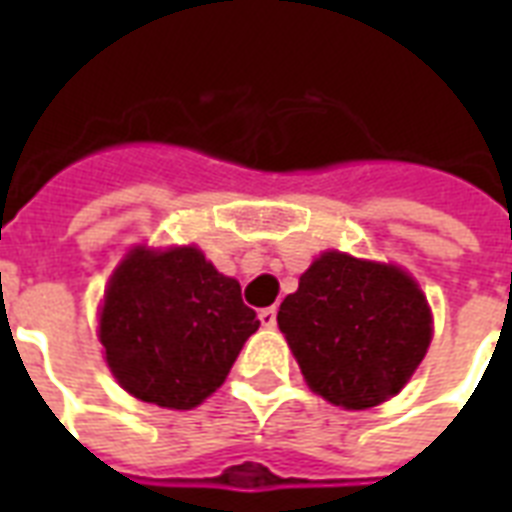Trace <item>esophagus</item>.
<instances>
[{"instance_id":"esophagus-1","label":"esophagus","mask_w":512,"mask_h":512,"mask_svg":"<svg viewBox=\"0 0 512 512\" xmlns=\"http://www.w3.org/2000/svg\"><path fill=\"white\" fill-rule=\"evenodd\" d=\"M260 324H263L265 329L276 327V308H263V311H260Z\"/></svg>"}]
</instances>
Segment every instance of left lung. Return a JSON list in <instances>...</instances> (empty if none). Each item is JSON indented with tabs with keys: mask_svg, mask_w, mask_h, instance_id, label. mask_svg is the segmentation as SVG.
Segmentation results:
<instances>
[{
	"mask_svg": "<svg viewBox=\"0 0 512 512\" xmlns=\"http://www.w3.org/2000/svg\"><path fill=\"white\" fill-rule=\"evenodd\" d=\"M276 321L308 388L342 409L396 396L433 337L430 305L409 273L337 249L313 260Z\"/></svg>",
	"mask_w": 512,
	"mask_h": 512,
	"instance_id": "8db88e82",
	"label": "left lung"
}]
</instances>
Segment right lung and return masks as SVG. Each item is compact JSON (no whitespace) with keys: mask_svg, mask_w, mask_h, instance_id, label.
Segmentation results:
<instances>
[{"mask_svg":"<svg viewBox=\"0 0 512 512\" xmlns=\"http://www.w3.org/2000/svg\"><path fill=\"white\" fill-rule=\"evenodd\" d=\"M260 321L196 247L127 252L106 287L98 337L116 382L146 404L193 409L231 372Z\"/></svg>","mask_w":512,"mask_h":512,"instance_id":"1","label":"right lung"}]
</instances>
